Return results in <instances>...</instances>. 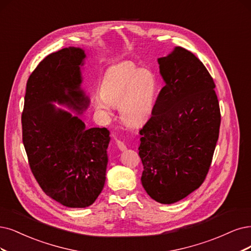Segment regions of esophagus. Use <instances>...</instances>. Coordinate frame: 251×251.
Returning <instances> with one entry per match:
<instances>
[{
    "mask_svg": "<svg viewBox=\"0 0 251 251\" xmlns=\"http://www.w3.org/2000/svg\"><path fill=\"white\" fill-rule=\"evenodd\" d=\"M117 146H118V148H119L121 151H125L127 149L125 143L122 142V141H117Z\"/></svg>",
    "mask_w": 251,
    "mask_h": 251,
    "instance_id": "34e87169",
    "label": "esophagus"
}]
</instances>
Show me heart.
I'll return each instance as SVG.
<instances>
[{
  "label": "heart",
  "instance_id": "b5f03b06",
  "mask_svg": "<svg viewBox=\"0 0 251 251\" xmlns=\"http://www.w3.org/2000/svg\"><path fill=\"white\" fill-rule=\"evenodd\" d=\"M157 88L158 82L152 70L123 62L106 72L95 106L107 116L111 113V106L119 104L121 118L125 123L140 125L152 113Z\"/></svg>",
  "mask_w": 251,
  "mask_h": 251
}]
</instances>
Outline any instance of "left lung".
Wrapping results in <instances>:
<instances>
[{
	"instance_id": "1",
	"label": "left lung",
	"mask_w": 251,
	"mask_h": 251,
	"mask_svg": "<svg viewBox=\"0 0 251 251\" xmlns=\"http://www.w3.org/2000/svg\"><path fill=\"white\" fill-rule=\"evenodd\" d=\"M158 63L165 86L140 130L138 155L147 193L160 203H173L205 181L221 115L215 82L192 52L176 48Z\"/></svg>"
}]
</instances>
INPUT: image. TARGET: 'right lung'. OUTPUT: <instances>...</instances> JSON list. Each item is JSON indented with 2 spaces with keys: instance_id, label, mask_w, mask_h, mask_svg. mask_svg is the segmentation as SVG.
<instances>
[{
  "instance_id": "add662e5",
  "label": "right lung",
  "mask_w": 251,
  "mask_h": 251,
  "mask_svg": "<svg viewBox=\"0 0 251 251\" xmlns=\"http://www.w3.org/2000/svg\"><path fill=\"white\" fill-rule=\"evenodd\" d=\"M85 57L76 48L45 57L26 81L22 114L23 143L33 176L46 196L70 208H86L96 201L107 165V128L87 129L77 117L50 103L86 107L88 100L79 89Z\"/></svg>"
}]
</instances>
